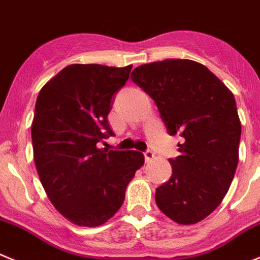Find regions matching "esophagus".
Wrapping results in <instances>:
<instances>
[{
    "label": "esophagus",
    "mask_w": 260,
    "mask_h": 260,
    "mask_svg": "<svg viewBox=\"0 0 260 260\" xmlns=\"http://www.w3.org/2000/svg\"><path fill=\"white\" fill-rule=\"evenodd\" d=\"M155 154L154 152H152V150H147V152H144V158H145V162H150L152 159H154Z\"/></svg>",
    "instance_id": "obj_1"
}]
</instances>
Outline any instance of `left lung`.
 Here are the masks:
<instances>
[{
    "instance_id": "1",
    "label": "left lung",
    "mask_w": 260,
    "mask_h": 260,
    "mask_svg": "<svg viewBox=\"0 0 260 260\" xmlns=\"http://www.w3.org/2000/svg\"><path fill=\"white\" fill-rule=\"evenodd\" d=\"M155 102L170 135L179 134L172 176L155 190V203L180 224L200 222L221 204L239 162L241 123L229 88L191 60L157 61L132 73Z\"/></svg>"
}]
</instances>
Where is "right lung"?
<instances>
[{"mask_svg":"<svg viewBox=\"0 0 260 260\" xmlns=\"http://www.w3.org/2000/svg\"><path fill=\"white\" fill-rule=\"evenodd\" d=\"M132 69L69 65L37 98L31 123L37 171L54 208L78 226H101L115 216L144 165L138 150L97 147L113 135L107 116Z\"/></svg>","mask_w":260,"mask_h":260,"instance_id":"1","label":"right lung"}]
</instances>
